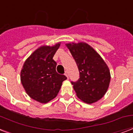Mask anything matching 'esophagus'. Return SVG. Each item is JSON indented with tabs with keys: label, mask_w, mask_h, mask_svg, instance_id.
I'll use <instances>...</instances> for the list:
<instances>
[{
	"label": "esophagus",
	"mask_w": 133,
	"mask_h": 133,
	"mask_svg": "<svg viewBox=\"0 0 133 133\" xmlns=\"http://www.w3.org/2000/svg\"><path fill=\"white\" fill-rule=\"evenodd\" d=\"M65 75L66 76L67 78H68L69 74H68V71H65Z\"/></svg>",
	"instance_id": "34e87169"
}]
</instances>
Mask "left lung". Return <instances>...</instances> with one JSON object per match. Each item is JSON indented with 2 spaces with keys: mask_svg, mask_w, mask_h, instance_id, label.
Returning a JSON list of instances; mask_svg holds the SVG:
<instances>
[{
  "mask_svg": "<svg viewBox=\"0 0 133 133\" xmlns=\"http://www.w3.org/2000/svg\"><path fill=\"white\" fill-rule=\"evenodd\" d=\"M73 56L79 72V79L71 82L76 95L87 104L100 100L107 93L111 75L107 63L92 46L86 42L65 44Z\"/></svg>",
  "mask_w": 133,
  "mask_h": 133,
  "instance_id": "1",
  "label": "left lung"
}]
</instances>
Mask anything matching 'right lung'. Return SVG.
<instances>
[{
  "label": "right lung",
  "instance_id": "obj_1",
  "mask_svg": "<svg viewBox=\"0 0 133 133\" xmlns=\"http://www.w3.org/2000/svg\"><path fill=\"white\" fill-rule=\"evenodd\" d=\"M61 45H42L35 49L25 61L21 70V82L30 98L40 103H47L58 94L63 82L67 79L56 72L53 59Z\"/></svg>",
  "mask_w": 133,
  "mask_h": 133
}]
</instances>
